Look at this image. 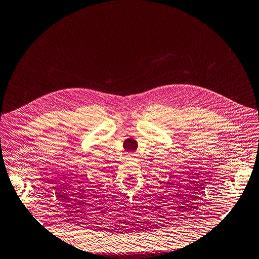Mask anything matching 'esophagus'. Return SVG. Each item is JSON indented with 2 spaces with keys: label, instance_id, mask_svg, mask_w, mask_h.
Masks as SVG:
<instances>
[{
  "label": "esophagus",
  "instance_id": "esophagus-1",
  "mask_svg": "<svg viewBox=\"0 0 259 259\" xmlns=\"http://www.w3.org/2000/svg\"><path fill=\"white\" fill-rule=\"evenodd\" d=\"M135 156H136V155H135L134 153H128V154H127V157H129L130 159H133V158H135Z\"/></svg>",
  "mask_w": 259,
  "mask_h": 259
}]
</instances>
